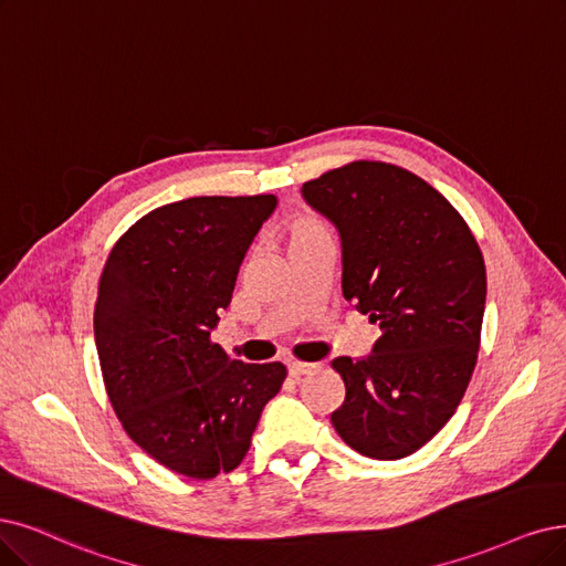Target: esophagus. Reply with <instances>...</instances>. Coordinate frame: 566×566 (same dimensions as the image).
Here are the masks:
<instances>
[{
  "mask_svg": "<svg viewBox=\"0 0 566 566\" xmlns=\"http://www.w3.org/2000/svg\"><path fill=\"white\" fill-rule=\"evenodd\" d=\"M322 366L319 364H307V361H291L289 364V373L294 375V378H301V375H307V373H317Z\"/></svg>",
  "mask_w": 566,
  "mask_h": 566,
  "instance_id": "obj_1",
  "label": "esophagus"
}]
</instances>
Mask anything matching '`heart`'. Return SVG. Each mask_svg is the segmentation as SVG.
Instances as JSON below:
<instances>
[{"label":"heart","instance_id":"obj_1","mask_svg":"<svg viewBox=\"0 0 566 566\" xmlns=\"http://www.w3.org/2000/svg\"><path fill=\"white\" fill-rule=\"evenodd\" d=\"M305 226H307V223H305Z\"/></svg>","mask_w":566,"mask_h":566}]
</instances>
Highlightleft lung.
<instances>
[{"label": "left lung", "instance_id": "obj_1", "mask_svg": "<svg viewBox=\"0 0 566 566\" xmlns=\"http://www.w3.org/2000/svg\"><path fill=\"white\" fill-rule=\"evenodd\" d=\"M336 226L343 296L380 324L368 357L333 359L345 403L331 412L343 441L373 459L420 450L469 387L485 315V261L467 221L424 179L357 160L301 188Z\"/></svg>", "mask_w": 566, "mask_h": 566}]
</instances>
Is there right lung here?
Returning <instances> with one entry per match:
<instances>
[{"instance_id":"1","label":"right lung","mask_w":566,"mask_h":566,"mask_svg":"<svg viewBox=\"0 0 566 566\" xmlns=\"http://www.w3.org/2000/svg\"><path fill=\"white\" fill-rule=\"evenodd\" d=\"M275 196L188 198L128 228L104 263L95 345L104 387L133 441L175 473L207 480L244 459L286 378L209 340Z\"/></svg>"}]
</instances>
